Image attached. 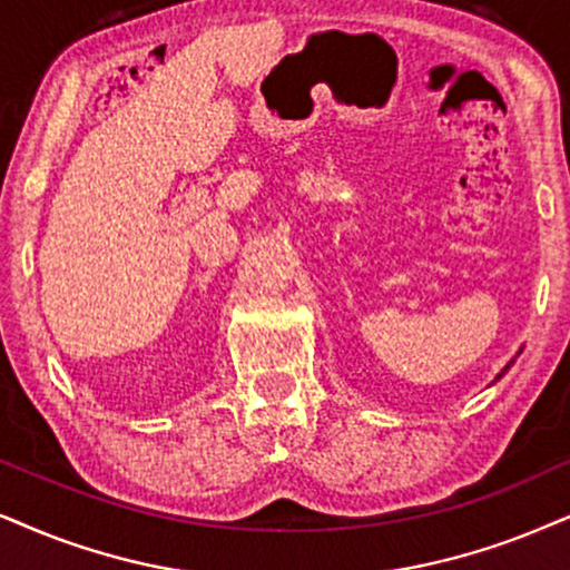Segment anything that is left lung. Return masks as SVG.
<instances>
[{"label": "left lung", "mask_w": 570, "mask_h": 570, "mask_svg": "<svg viewBox=\"0 0 570 570\" xmlns=\"http://www.w3.org/2000/svg\"><path fill=\"white\" fill-rule=\"evenodd\" d=\"M521 350H523V347H521ZM521 350H518V355H521ZM513 363H515V357H513V360H510V363L505 365V368H502V373H497V379H502V376H505V371H508V368H510V365H513ZM497 379H494V381H497Z\"/></svg>", "instance_id": "1"}]
</instances>
